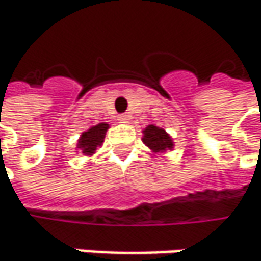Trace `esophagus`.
Wrapping results in <instances>:
<instances>
[{"label":"esophagus","instance_id":"34e87169","mask_svg":"<svg viewBox=\"0 0 261 261\" xmlns=\"http://www.w3.org/2000/svg\"><path fill=\"white\" fill-rule=\"evenodd\" d=\"M128 119H130V116L127 113H122L118 116V121H121V122H128Z\"/></svg>","mask_w":261,"mask_h":261}]
</instances>
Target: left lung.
Listing matches in <instances>:
<instances>
[{"instance_id": "1", "label": "left lung", "mask_w": 261, "mask_h": 261, "mask_svg": "<svg viewBox=\"0 0 261 261\" xmlns=\"http://www.w3.org/2000/svg\"><path fill=\"white\" fill-rule=\"evenodd\" d=\"M143 142L155 152L166 151L174 146V143H172L171 137L166 134V131L159 128V127H154V125H149L143 130Z\"/></svg>"}]
</instances>
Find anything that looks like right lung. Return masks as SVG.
Here are the masks:
<instances>
[{
  "instance_id": "1",
  "label": "right lung",
  "mask_w": 261,
  "mask_h": 261,
  "mask_svg": "<svg viewBox=\"0 0 261 261\" xmlns=\"http://www.w3.org/2000/svg\"><path fill=\"white\" fill-rule=\"evenodd\" d=\"M107 128H109V124H98L81 134L79 140V148L83 151V154L95 152L96 146L102 143Z\"/></svg>"
}]
</instances>
